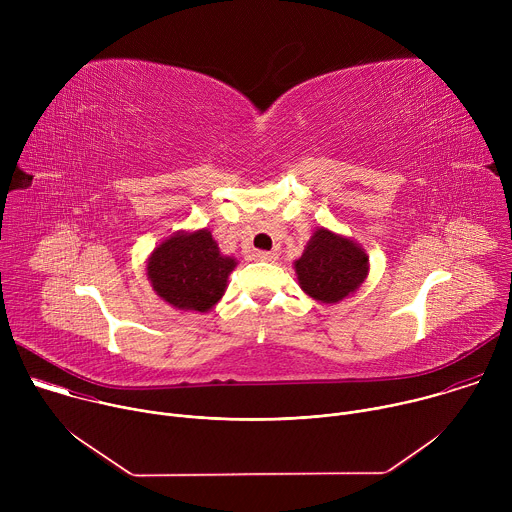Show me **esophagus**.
<instances>
[{"mask_svg":"<svg viewBox=\"0 0 512 512\" xmlns=\"http://www.w3.org/2000/svg\"><path fill=\"white\" fill-rule=\"evenodd\" d=\"M257 261H275L277 255L273 251H255Z\"/></svg>","mask_w":512,"mask_h":512,"instance_id":"obj_1","label":"esophagus"}]
</instances>
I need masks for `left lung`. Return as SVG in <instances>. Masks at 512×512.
I'll return each instance as SVG.
<instances>
[{
	"instance_id": "obj_1",
	"label": "left lung",
	"mask_w": 512,
	"mask_h": 512,
	"mask_svg": "<svg viewBox=\"0 0 512 512\" xmlns=\"http://www.w3.org/2000/svg\"><path fill=\"white\" fill-rule=\"evenodd\" d=\"M296 273L310 298L336 304L367 279L369 257L350 239L318 229L296 261Z\"/></svg>"
}]
</instances>
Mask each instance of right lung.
<instances>
[{
	"mask_svg": "<svg viewBox=\"0 0 512 512\" xmlns=\"http://www.w3.org/2000/svg\"><path fill=\"white\" fill-rule=\"evenodd\" d=\"M235 265L237 261L223 257L204 229L164 241L148 261V275L158 296L174 308L208 312L223 298Z\"/></svg>",
	"mask_w": 512,
	"mask_h": 512,
	"instance_id": "add662e5",
	"label": "right lung"
}]
</instances>
